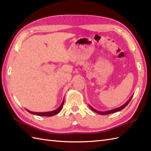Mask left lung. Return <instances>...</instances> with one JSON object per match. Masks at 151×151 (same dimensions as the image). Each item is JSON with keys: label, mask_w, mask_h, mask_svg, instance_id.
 Listing matches in <instances>:
<instances>
[{"label": "left lung", "mask_w": 151, "mask_h": 151, "mask_svg": "<svg viewBox=\"0 0 151 151\" xmlns=\"http://www.w3.org/2000/svg\"><path fill=\"white\" fill-rule=\"evenodd\" d=\"M132 97H133V95L131 96V97H130V98L129 99V101H128L126 102V103L124 104L123 105H122L121 106L119 107V108H117L113 109V110H108V111H98V110H95V109H94V108H93L92 106H91L90 105H89V107H90V108L91 109V110H92L93 111H95V112H96V113H97V114H101V115H108V114H114V113H115V112H117V111H121V110H123V108H124L125 107H126L127 106L128 104H129V102H130V101H131V99H132Z\"/></svg>", "instance_id": "1"}]
</instances>
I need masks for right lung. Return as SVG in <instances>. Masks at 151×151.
Returning a JSON list of instances; mask_svg holds the SVG:
<instances>
[{"label":"right lung","instance_id":"add662e5","mask_svg":"<svg viewBox=\"0 0 151 151\" xmlns=\"http://www.w3.org/2000/svg\"><path fill=\"white\" fill-rule=\"evenodd\" d=\"M64 103V100H63L62 101V103L61 104L59 108H58L56 110H53V111H47V112H34V111H31L30 110H28L27 109L26 110H27V111L29 112V113L32 114H35V115H40V116H46V117H49V116H53V115H56L57 114H58L59 112L60 111V110H62V108L63 107V105Z\"/></svg>","mask_w":151,"mask_h":151}]
</instances>
